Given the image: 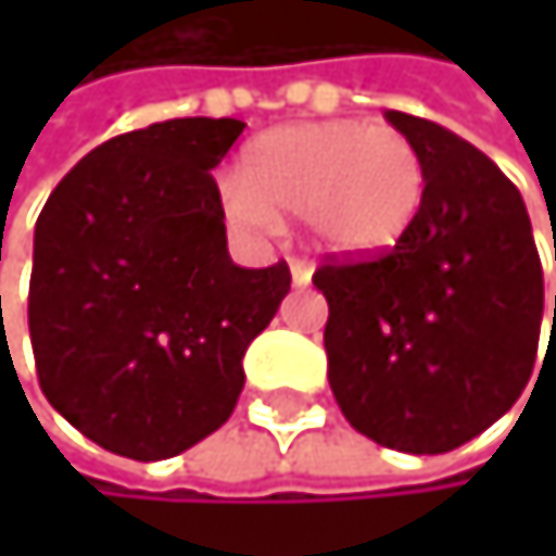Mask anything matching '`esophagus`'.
Segmentation results:
<instances>
[{"label":"esophagus","instance_id":"esophagus-1","mask_svg":"<svg viewBox=\"0 0 556 556\" xmlns=\"http://www.w3.org/2000/svg\"><path fill=\"white\" fill-rule=\"evenodd\" d=\"M290 273H293V287H306L313 280V266L306 260H290Z\"/></svg>","mask_w":556,"mask_h":556}]
</instances>
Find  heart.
<instances>
[{
	"label": "heart",
	"mask_w": 556,
	"mask_h": 556,
	"mask_svg": "<svg viewBox=\"0 0 556 556\" xmlns=\"http://www.w3.org/2000/svg\"><path fill=\"white\" fill-rule=\"evenodd\" d=\"M424 189V160L400 129L327 119L256 136L223 206L250 232L273 229L280 216H303L319 250L377 256L410 232Z\"/></svg>",
	"instance_id": "heart-1"
}]
</instances>
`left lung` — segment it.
Returning a JSON list of instances; mask_svg holds the SVG:
<instances>
[{
	"label": "left lung",
	"mask_w": 556,
	"mask_h": 556,
	"mask_svg": "<svg viewBox=\"0 0 556 556\" xmlns=\"http://www.w3.org/2000/svg\"><path fill=\"white\" fill-rule=\"evenodd\" d=\"M387 123L424 160V206L393 250L313 273L330 303L327 377L363 437L403 454H446L523 393L544 269L527 206L494 160L430 119L387 110Z\"/></svg>",
	"instance_id": "8db88e82"
}]
</instances>
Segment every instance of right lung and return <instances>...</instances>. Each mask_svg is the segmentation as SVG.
Wrapping results in <instances>:
<instances>
[{
  "label": "right lung",
  "mask_w": 556,
  "mask_h": 556,
  "mask_svg": "<svg viewBox=\"0 0 556 556\" xmlns=\"http://www.w3.org/2000/svg\"><path fill=\"white\" fill-rule=\"evenodd\" d=\"M247 123L166 119L96 146L46 200L29 280L39 387L83 437L166 460L219 430L290 266L229 260L210 169Z\"/></svg>",
  "instance_id": "obj_1"
}]
</instances>
